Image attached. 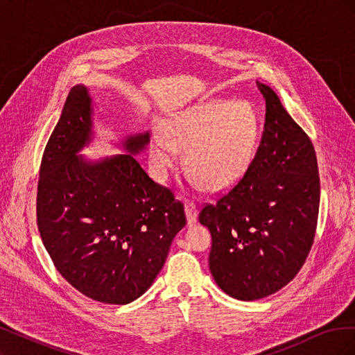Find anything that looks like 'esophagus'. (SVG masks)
I'll return each instance as SVG.
<instances>
[{
    "mask_svg": "<svg viewBox=\"0 0 355 355\" xmlns=\"http://www.w3.org/2000/svg\"><path fill=\"white\" fill-rule=\"evenodd\" d=\"M185 213H187L188 225H194L197 222V216H198L196 204L192 201H185Z\"/></svg>",
    "mask_w": 355,
    "mask_h": 355,
    "instance_id": "obj_1",
    "label": "esophagus"
}]
</instances>
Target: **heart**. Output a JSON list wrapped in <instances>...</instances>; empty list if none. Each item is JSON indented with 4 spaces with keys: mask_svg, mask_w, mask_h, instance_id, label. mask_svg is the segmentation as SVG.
<instances>
[{
    "mask_svg": "<svg viewBox=\"0 0 355 355\" xmlns=\"http://www.w3.org/2000/svg\"><path fill=\"white\" fill-rule=\"evenodd\" d=\"M257 141V116L250 103L209 101L171 114L163 133L151 136L148 159L153 176L166 184L185 151L191 185L220 191L237 182L250 166Z\"/></svg>",
    "mask_w": 355,
    "mask_h": 355,
    "instance_id": "b5f03b06",
    "label": "heart"
}]
</instances>
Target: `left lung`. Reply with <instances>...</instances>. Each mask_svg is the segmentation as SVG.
I'll list each match as a JSON object with an SVG mask.
<instances>
[{"instance_id": "left-lung-1", "label": "left lung", "mask_w": 355, "mask_h": 355, "mask_svg": "<svg viewBox=\"0 0 355 355\" xmlns=\"http://www.w3.org/2000/svg\"><path fill=\"white\" fill-rule=\"evenodd\" d=\"M263 135L245 175L200 211L211 234L209 266L216 284L240 300L278 292L302 268L314 241L320 178L314 146L270 85Z\"/></svg>"}]
</instances>
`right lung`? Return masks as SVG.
Instances as JSON below:
<instances>
[{
    "label": "right lung",
    "instance_id": "obj_1",
    "mask_svg": "<svg viewBox=\"0 0 355 355\" xmlns=\"http://www.w3.org/2000/svg\"><path fill=\"white\" fill-rule=\"evenodd\" d=\"M93 99L73 85L41 161L37 220L42 243L65 280L87 297L125 305L151 287L175 235L184 204L136 161L149 132L128 135L124 154L89 159Z\"/></svg>",
    "mask_w": 355,
    "mask_h": 355
}]
</instances>
